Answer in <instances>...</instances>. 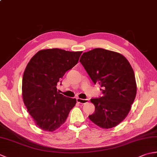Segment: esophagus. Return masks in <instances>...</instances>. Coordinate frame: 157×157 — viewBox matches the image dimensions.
Returning <instances> with one entry per match:
<instances>
[{"mask_svg": "<svg viewBox=\"0 0 157 157\" xmlns=\"http://www.w3.org/2000/svg\"><path fill=\"white\" fill-rule=\"evenodd\" d=\"M88 99H82V98H77V102H78V103H79V104H85V103L88 102Z\"/></svg>", "mask_w": 157, "mask_h": 157, "instance_id": "34e87169", "label": "esophagus"}]
</instances>
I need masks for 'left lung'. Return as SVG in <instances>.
<instances>
[{
  "label": "left lung",
  "mask_w": 157,
  "mask_h": 157,
  "mask_svg": "<svg viewBox=\"0 0 157 157\" xmlns=\"http://www.w3.org/2000/svg\"><path fill=\"white\" fill-rule=\"evenodd\" d=\"M79 61L102 96L91 98L95 111L88 117L102 128H111L124 119L136 95L134 70L125 56L103 48L84 52Z\"/></svg>",
  "instance_id": "1"
}]
</instances>
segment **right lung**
Masks as SVG:
<instances>
[{
    "label": "right lung",
    "instance_id": "1",
    "mask_svg": "<svg viewBox=\"0 0 157 157\" xmlns=\"http://www.w3.org/2000/svg\"><path fill=\"white\" fill-rule=\"evenodd\" d=\"M82 52L59 48L41 50L30 59L23 73V102L36 124L53 132L64 123L76 99L60 94L56 86L66 71L78 63Z\"/></svg>",
    "mask_w": 157,
    "mask_h": 157
}]
</instances>
